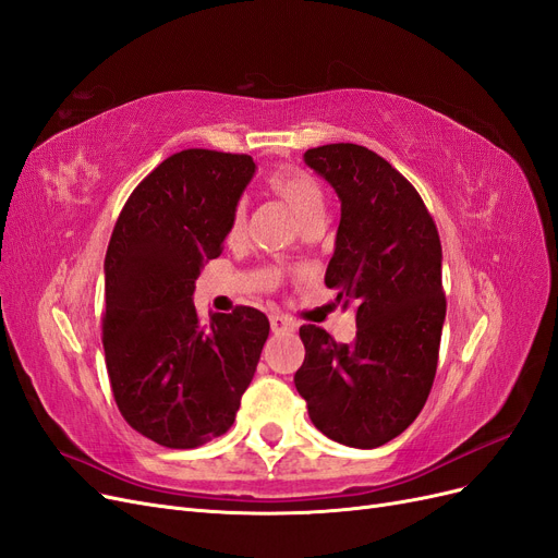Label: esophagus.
Masks as SVG:
<instances>
[{
	"instance_id": "obj_1",
	"label": "esophagus",
	"mask_w": 558,
	"mask_h": 558,
	"mask_svg": "<svg viewBox=\"0 0 558 558\" xmlns=\"http://www.w3.org/2000/svg\"><path fill=\"white\" fill-rule=\"evenodd\" d=\"M270 325H272V332H295V320L293 318H288V316H283V314H275L272 318H270Z\"/></svg>"
}]
</instances>
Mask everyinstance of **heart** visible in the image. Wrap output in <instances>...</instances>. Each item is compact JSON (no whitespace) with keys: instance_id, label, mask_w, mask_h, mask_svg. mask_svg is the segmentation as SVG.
Returning a JSON list of instances; mask_svg holds the SVG:
<instances>
[{"instance_id":"heart-1","label":"heart","mask_w":558,"mask_h":558,"mask_svg":"<svg viewBox=\"0 0 558 558\" xmlns=\"http://www.w3.org/2000/svg\"><path fill=\"white\" fill-rule=\"evenodd\" d=\"M265 189L291 207L302 223L318 221V217L323 213L325 194H323L320 182L312 175V172H306L300 166L275 168L265 175ZM244 219H246L244 207L238 205L228 221V240L230 242L240 240L242 230H244Z\"/></svg>"}]
</instances>
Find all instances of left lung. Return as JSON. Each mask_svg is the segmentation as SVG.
<instances>
[{"label":"left lung","instance_id":"left-lung-1","mask_svg":"<svg viewBox=\"0 0 558 558\" xmlns=\"http://www.w3.org/2000/svg\"><path fill=\"white\" fill-rule=\"evenodd\" d=\"M341 201L325 286L355 304L353 343L302 325L295 388L337 444L378 448L407 429L434 386L446 293L440 238L415 186L376 151L332 143L304 151Z\"/></svg>","mask_w":558,"mask_h":558}]
</instances>
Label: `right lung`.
Wrapping results in <instances>:
<instances>
[{
    "label": "right lung",
    "instance_id": "right-lung-1",
    "mask_svg": "<svg viewBox=\"0 0 558 558\" xmlns=\"http://www.w3.org/2000/svg\"><path fill=\"white\" fill-rule=\"evenodd\" d=\"M254 170L248 155L175 151L131 191L112 228L101 318L110 390L129 425L163 448H198L233 427L270 335L254 306L203 323L191 302Z\"/></svg>",
    "mask_w": 558,
    "mask_h": 558
}]
</instances>
